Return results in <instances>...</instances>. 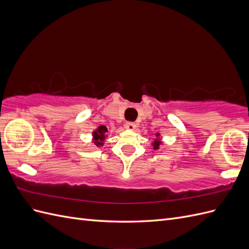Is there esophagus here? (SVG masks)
<instances>
[{"label": "esophagus", "mask_w": 249, "mask_h": 249, "mask_svg": "<svg viewBox=\"0 0 249 249\" xmlns=\"http://www.w3.org/2000/svg\"><path fill=\"white\" fill-rule=\"evenodd\" d=\"M124 126H125V129H127V130H134L135 127H136V124H135L132 122H127V123H125Z\"/></svg>", "instance_id": "1"}]
</instances>
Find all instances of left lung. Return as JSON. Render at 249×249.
Here are the masks:
<instances>
[{"instance_id":"8db88e82","label":"left lung","mask_w":249,"mask_h":249,"mask_svg":"<svg viewBox=\"0 0 249 249\" xmlns=\"http://www.w3.org/2000/svg\"><path fill=\"white\" fill-rule=\"evenodd\" d=\"M157 136H159V134H157ZM161 144V141L159 140V139H156L155 141H154V143H153V145H154V148L155 149H157V148H159V145Z\"/></svg>"}]
</instances>
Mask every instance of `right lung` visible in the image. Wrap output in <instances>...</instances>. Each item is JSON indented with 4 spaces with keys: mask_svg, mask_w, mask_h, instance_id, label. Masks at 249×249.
<instances>
[{
    "mask_svg": "<svg viewBox=\"0 0 249 249\" xmlns=\"http://www.w3.org/2000/svg\"><path fill=\"white\" fill-rule=\"evenodd\" d=\"M106 132H108L107 127L104 126V125H101V126L97 127L96 131H94V132L92 133L93 140H94V144H95L96 146H101V145L104 144L103 141L105 140V138H106V137H105V136H106V135H105V133H106Z\"/></svg>",
    "mask_w": 249,
    "mask_h": 249,
    "instance_id": "1",
    "label": "right lung"
}]
</instances>
